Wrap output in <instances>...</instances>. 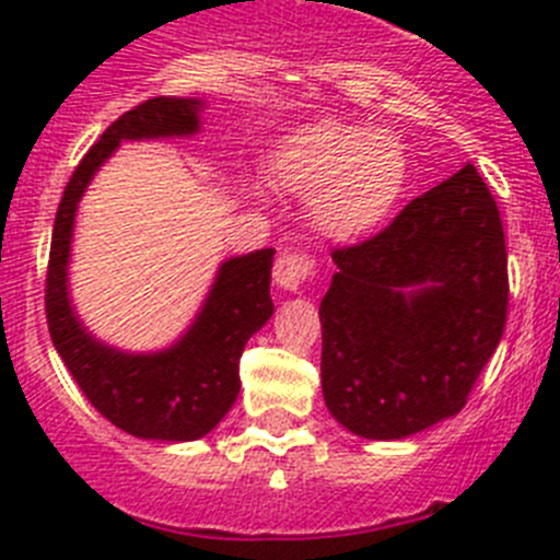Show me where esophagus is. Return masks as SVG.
Segmentation results:
<instances>
[{
	"mask_svg": "<svg viewBox=\"0 0 560 560\" xmlns=\"http://www.w3.org/2000/svg\"><path fill=\"white\" fill-rule=\"evenodd\" d=\"M314 275L316 260L314 255H305V252H285V255H280L275 260V280L285 291H296Z\"/></svg>",
	"mask_w": 560,
	"mask_h": 560,
	"instance_id": "obj_1",
	"label": "esophagus"
}]
</instances>
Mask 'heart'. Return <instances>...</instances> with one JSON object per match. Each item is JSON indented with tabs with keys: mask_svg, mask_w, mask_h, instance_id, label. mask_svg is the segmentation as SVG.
<instances>
[{
	"mask_svg": "<svg viewBox=\"0 0 560 560\" xmlns=\"http://www.w3.org/2000/svg\"><path fill=\"white\" fill-rule=\"evenodd\" d=\"M407 171L398 137L339 120L300 128L271 160L277 185L305 196L308 219L330 237L375 230L398 205Z\"/></svg>",
	"mask_w": 560,
	"mask_h": 560,
	"instance_id": "heart-1",
	"label": "heart"
}]
</instances>
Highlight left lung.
Segmentation results:
<instances>
[{"label": "left lung", "instance_id": "8db88e82", "mask_svg": "<svg viewBox=\"0 0 560 560\" xmlns=\"http://www.w3.org/2000/svg\"><path fill=\"white\" fill-rule=\"evenodd\" d=\"M319 305L323 395L359 438L400 440L465 407L508 323V249L474 165L378 235L334 249Z\"/></svg>", "mask_w": 560, "mask_h": 560}]
</instances>
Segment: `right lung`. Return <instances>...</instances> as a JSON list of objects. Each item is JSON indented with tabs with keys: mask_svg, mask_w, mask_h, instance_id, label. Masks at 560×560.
<instances>
[{
	"mask_svg": "<svg viewBox=\"0 0 560 560\" xmlns=\"http://www.w3.org/2000/svg\"><path fill=\"white\" fill-rule=\"evenodd\" d=\"M196 97H151L120 114L67 182L56 212L47 264V325L78 387L106 420L133 438L199 440L219 427L241 393V353L275 311L269 296L275 249L232 257L219 269L205 308L185 336L162 353L133 355L108 348L78 323L67 294L72 224L83 190L122 140L187 137L199 131Z\"/></svg>",
	"mask_w": 560,
	"mask_h": 560,
	"instance_id": "add662e5",
	"label": "right lung"
}]
</instances>
